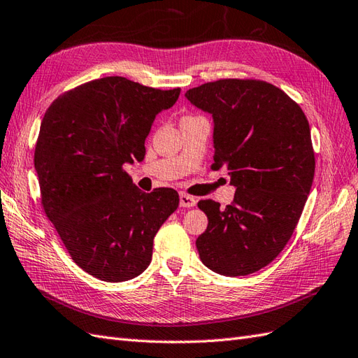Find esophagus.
I'll use <instances>...</instances> for the list:
<instances>
[{"mask_svg": "<svg viewBox=\"0 0 358 358\" xmlns=\"http://www.w3.org/2000/svg\"><path fill=\"white\" fill-rule=\"evenodd\" d=\"M198 199L195 196H190L187 194H180V206L181 207H195Z\"/></svg>", "mask_w": 358, "mask_h": 358, "instance_id": "obj_1", "label": "esophagus"}]
</instances>
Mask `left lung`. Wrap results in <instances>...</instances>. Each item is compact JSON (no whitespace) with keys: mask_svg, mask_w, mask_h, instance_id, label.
<instances>
[{"mask_svg":"<svg viewBox=\"0 0 358 358\" xmlns=\"http://www.w3.org/2000/svg\"><path fill=\"white\" fill-rule=\"evenodd\" d=\"M185 96L212 115L213 168L227 166L236 189L225 208L198 203L208 219L196 239L199 259L225 277L257 272L286 246L310 194L315 152L307 117L264 81L217 80Z\"/></svg>","mask_w":358,"mask_h":358,"instance_id":"left-lung-1","label":"left lung"}]
</instances>
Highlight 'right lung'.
<instances>
[{
    "label": "right lung",
    "instance_id": "1",
    "mask_svg": "<svg viewBox=\"0 0 358 358\" xmlns=\"http://www.w3.org/2000/svg\"><path fill=\"white\" fill-rule=\"evenodd\" d=\"M178 96L180 89L106 77L60 95L42 119L34 169L43 210L72 260L98 280L141 275L154 236L178 207L176 190L145 194L122 169L145 159L155 116Z\"/></svg>",
    "mask_w": 358,
    "mask_h": 358
}]
</instances>
